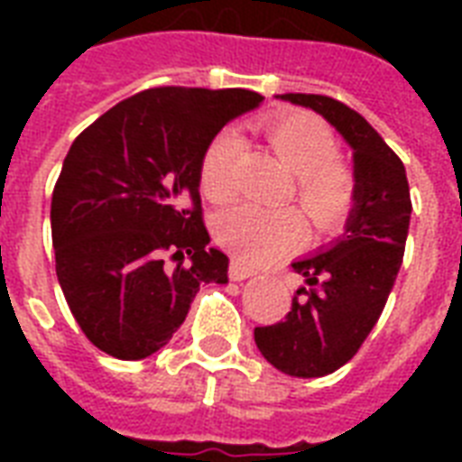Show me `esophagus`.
I'll return each mask as SVG.
<instances>
[{
  "mask_svg": "<svg viewBox=\"0 0 462 462\" xmlns=\"http://www.w3.org/2000/svg\"><path fill=\"white\" fill-rule=\"evenodd\" d=\"M254 268L246 266L245 261L232 259L230 261V278L232 281H246V278H252Z\"/></svg>",
  "mask_w": 462,
  "mask_h": 462,
  "instance_id": "obj_1",
  "label": "esophagus"
}]
</instances>
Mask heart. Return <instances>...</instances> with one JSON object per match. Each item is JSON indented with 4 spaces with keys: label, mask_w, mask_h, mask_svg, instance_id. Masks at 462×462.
<instances>
[{
    "label": "heart",
    "mask_w": 462,
    "mask_h": 462,
    "mask_svg": "<svg viewBox=\"0 0 462 462\" xmlns=\"http://www.w3.org/2000/svg\"><path fill=\"white\" fill-rule=\"evenodd\" d=\"M271 146L288 167L292 191L316 227H333L350 210L355 180L336 155V136L321 119L307 112L275 115L263 122ZM245 141L235 129H225L210 141L201 158V189L210 201H230L237 191L235 170ZM217 242L235 256L263 263L275 254L295 246L302 237V223L292 208H261L242 203L216 217Z\"/></svg>",
    "instance_id": "heart-1"
}]
</instances>
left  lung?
I'll use <instances>...</instances> for the list:
<instances>
[{"label": "left lung", "mask_w": 462, "mask_h": 462, "mask_svg": "<svg viewBox=\"0 0 462 462\" xmlns=\"http://www.w3.org/2000/svg\"><path fill=\"white\" fill-rule=\"evenodd\" d=\"M281 97L319 112L355 151V208L345 235L292 263L309 288L297 290L285 321L254 328L275 369L314 379L350 362L379 321L401 271L412 201L402 160L359 112L328 96Z\"/></svg>", "instance_id": "8db88e82"}]
</instances>
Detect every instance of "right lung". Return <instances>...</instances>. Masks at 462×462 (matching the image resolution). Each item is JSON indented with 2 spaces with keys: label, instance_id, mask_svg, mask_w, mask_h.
Masks as SVG:
<instances>
[{
  "label": "right lung",
  "instance_id": "1",
  "mask_svg": "<svg viewBox=\"0 0 462 462\" xmlns=\"http://www.w3.org/2000/svg\"><path fill=\"white\" fill-rule=\"evenodd\" d=\"M261 100L245 88L160 86L76 136L52 191V245L61 292L97 350L153 355L201 285L227 282V256L208 246L199 170L216 134Z\"/></svg>",
  "mask_w": 462,
  "mask_h": 462
}]
</instances>
